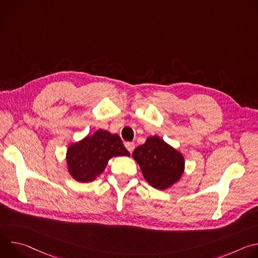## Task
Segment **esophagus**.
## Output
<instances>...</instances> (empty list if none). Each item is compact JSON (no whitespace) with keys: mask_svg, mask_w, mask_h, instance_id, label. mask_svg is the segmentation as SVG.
<instances>
[{"mask_svg":"<svg viewBox=\"0 0 258 258\" xmlns=\"http://www.w3.org/2000/svg\"><path fill=\"white\" fill-rule=\"evenodd\" d=\"M124 146L130 153H132L135 150V143H133V142H126L124 144Z\"/></svg>","mask_w":258,"mask_h":258,"instance_id":"34e87169","label":"esophagus"}]
</instances>
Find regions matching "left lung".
Segmentation results:
<instances>
[{"instance_id":"8db88e82","label":"left lung","mask_w":258,"mask_h":258,"mask_svg":"<svg viewBox=\"0 0 258 258\" xmlns=\"http://www.w3.org/2000/svg\"><path fill=\"white\" fill-rule=\"evenodd\" d=\"M146 180L153 188L165 190L176 182L183 172V156L159 137H150L133 152Z\"/></svg>"}]
</instances>
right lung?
Returning a JSON list of instances; mask_svg holds the SVG:
<instances>
[{
  "mask_svg": "<svg viewBox=\"0 0 258 258\" xmlns=\"http://www.w3.org/2000/svg\"><path fill=\"white\" fill-rule=\"evenodd\" d=\"M130 156L118 135L99 130L83 141L71 145L67 151L70 174L78 181H93L101 174L110 158Z\"/></svg>",
  "mask_w": 258,
  "mask_h": 258,
  "instance_id": "right-lung-1",
  "label": "right lung"
}]
</instances>
